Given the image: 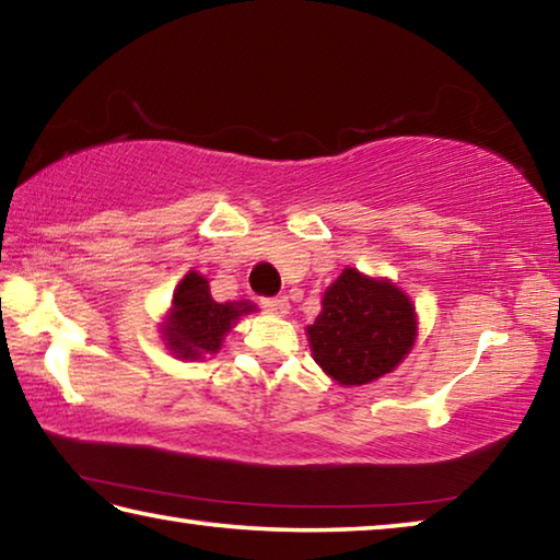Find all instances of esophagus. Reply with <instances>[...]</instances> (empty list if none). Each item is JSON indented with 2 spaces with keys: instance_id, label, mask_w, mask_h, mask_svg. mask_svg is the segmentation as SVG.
<instances>
[{
  "instance_id": "obj_1",
  "label": "esophagus",
  "mask_w": 560,
  "mask_h": 560,
  "mask_svg": "<svg viewBox=\"0 0 560 560\" xmlns=\"http://www.w3.org/2000/svg\"><path fill=\"white\" fill-rule=\"evenodd\" d=\"M261 308L273 316H287L291 306L287 296H271V299H261Z\"/></svg>"
}]
</instances>
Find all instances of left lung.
<instances>
[{"label":"left lung","mask_w":560,"mask_h":560,"mask_svg":"<svg viewBox=\"0 0 560 560\" xmlns=\"http://www.w3.org/2000/svg\"><path fill=\"white\" fill-rule=\"evenodd\" d=\"M314 360L340 385H368L393 373L410 353L417 316L407 293L387 279L343 269L306 328Z\"/></svg>","instance_id":"8db88e82"}]
</instances>
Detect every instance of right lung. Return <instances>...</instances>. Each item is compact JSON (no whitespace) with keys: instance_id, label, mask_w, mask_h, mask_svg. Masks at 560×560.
<instances>
[{"instance_id":"add662e5","label":"right lung","mask_w":560,"mask_h":560,"mask_svg":"<svg viewBox=\"0 0 560 560\" xmlns=\"http://www.w3.org/2000/svg\"><path fill=\"white\" fill-rule=\"evenodd\" d=\"M249 301L217 303L210 293V281L197 271L185 273L173 293V308L163 324L167 348L183 360H200L222 348L240 316L252 314Z\"/></svg>"}]
</instances>
